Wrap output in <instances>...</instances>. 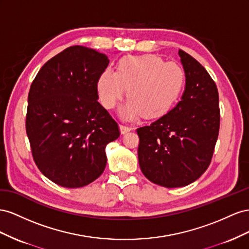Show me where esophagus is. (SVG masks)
Returning <instances> with one entry per match:
<instances>
[{"label":"esophagus","mask_w":249,"mask_h":249,"mask_svg":"<svg viewBox=\"0 0 249 249\" xmlns=\"http://www.w3.org/2000/svg\"><path fill=\"white\" fill-rule=\"evenodd\" d=\"M131 129H132V127L126 126V125H123V124H121V125H120V130H121V133H122V134H124V133H126V132H128V131H130Z\"/></svg>","instance_id":"1"}]
</instances>
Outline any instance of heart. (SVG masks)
<instances>
[{
    "mask_svg": "<svg viewBox=\"0 0 249 249\" xmlns=\"http://www.w3.org/2000/svg\"><path fill=\"white\" fill-rule=\"evenodd\" d=\"M186 85V72L176 62H166L156 55L125 56L118 61L117 72L106 69L97 80L99 100L105 108H113L127 89L129 100L126 118L145 116L159 119L171 110Z\"/></svg>",
    "mask_w": 249,
    "mask_h": 249,
    "instance_id": "heart-1",
    "label": "heart"
}]
</instances>
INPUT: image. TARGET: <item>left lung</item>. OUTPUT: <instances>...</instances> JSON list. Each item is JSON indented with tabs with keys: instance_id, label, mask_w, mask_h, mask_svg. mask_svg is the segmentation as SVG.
<instances>
[{
	"instance_id": "left-lung-1",
	"label": "left lung",
	"mask_w": 249,
	"mask_h": 249,
	"mask_svg": "<svg viewBox=\"0 0 249 249\" xmlns=\"http://www.w3.org/2000/svg\"><path fill=\"white\" fill-rule=\"evenodd\" d=\"M178 54L186 72L181 100L164 117L137 129L142 172L166 188L188 186L205 172L220 127L215 81L191 55L182 50Z\"/></svg>"
}]
</instances>
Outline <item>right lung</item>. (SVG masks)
I'll use <instances>...</instances> for the list:
<instances>
[{
  "mask_svg": "<svg viewBox=\"0 0 249 249\" xmlns=\"http://www.w3.org/2000/svg\"><path fill=\"white\" fill-rule=\"evenodd\" d=\"M107 56L69 47L41 67L30 87L26 132L33 160L50 180L80 188L100 176L105 146L120 137L119 125L97 100V80Z\"/></svg>",
  "mask_w": 249,
  "mask_h": 249,
  "instance_id": "right-lung-1",
  "label": "right lung"
}]
</instances>
